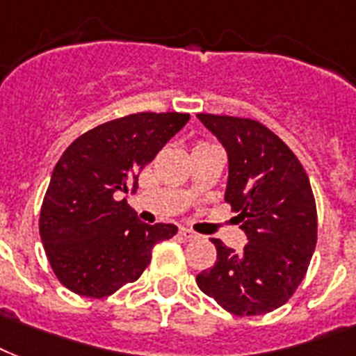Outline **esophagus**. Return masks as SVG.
Here are the masks:
<instances>
[{"label": "esophagus", "mask_w": 356, "mask_h": 356, "mask_svg": "<svg viewBox=\"0 0 356 356\" xmlns=\"http://www.w3.org/2000/svg\"><path fill=\"white\" fill-rule=\"evenodd\" d=\"M180 236L184 239H197L198 234L193 232V230H189V228H180Z\"/></svg>", "instance_id": "obj_1"}]
</instances>
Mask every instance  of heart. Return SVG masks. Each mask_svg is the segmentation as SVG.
<instances>
[{
    "instance_id": "1",
    "label": "heart",
    "mask_w": 356,
    "mask_h": 356,
    "mask_svg": "<svg viewBox=\"0 0 356 356\" xmlns=\"http://www.w3.org/2000/svg\"><path fill=\"white\" fill-rule=\"evenodd\" d=\"M200 145H208V143H198V145H197V147H200Z\"/></svg>"
}]
</instances>
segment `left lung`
<instances>
[{"instance_id":"obj_1","label":"left lung","mask_w":356,"mask_h":356,"mask_svg":"<svg viewBox=\"0 0 356 356\" xmlns=\"http://www.w3.org/2000/svg\"><path fill=\"white\" fill-rule=\"evenodd\" d=\"M197 117L227 148L225 200L249 239L241 252L211 239L217 261L197 275L198 288L239 318L273 312L296 293L318 241L307 170L258 120L209 113Z\"/></svg>"}]
</instances>
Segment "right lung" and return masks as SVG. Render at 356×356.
Masks as SVG:
<instances>
[{"label": "right lung", "instance_id": "right-lung-1", "mask_svg": "<svg viewBox=\"0 0 356 356\" xmlns=\"http://www.w3.org/2000/svg\"><path fill=\"white\" fill-rule=\"evenodd\" d=\"M189 120V113H135L85 131L57 161L44 195L38 230L59 282L74 293L104 299L135 282L154 245L175 225L137 219L118 191L137 189L139 172Z\"/></svg>", "mask_w": 356, "mask_h": 356}]
</instances>
